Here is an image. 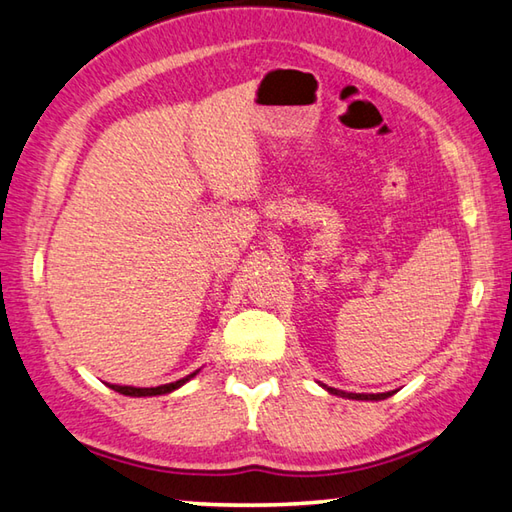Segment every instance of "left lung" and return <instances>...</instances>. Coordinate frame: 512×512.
I'll return each mask as SVG.
<instances>
[{"label":"left lung","instance_id":"left-lung-1","mask_svg":"<svg viewBox=\"0 0 512 512\" xmlns=\"http://www.w3.org/2000/svg\"><path fill=\"white\" fill-rule=\"evenodd\" d=\"M332 394H341V397L347 399H359V401H381V399H388L392 392H381V394H354V392H341V390H334V388H327Z\"/></svg>","mask_w":512,"mask_h":512}]
</instances>
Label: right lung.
Masks as SVG:
<instances>
[{
    "mask_svg": "<svg viewBox=\"0 0 512 512\" xmlns=\"http://www.w3.org/2000/svg\"><path fill=\"white\" fill-rule=\"evenodd\" d=\"M196 372L187 374L185 379H180V381L158 385V388H131V385H109V388H113L115 392H120V394H127V397H156V394H167V392H173L176 388H180V385H185L189 379H194Z\"/></svg>",
    "mask_w": 512,
    "mask_h": 512,
    "instance_id": "right-lung-1",
    "label": "right lung"
}]
</instances>
